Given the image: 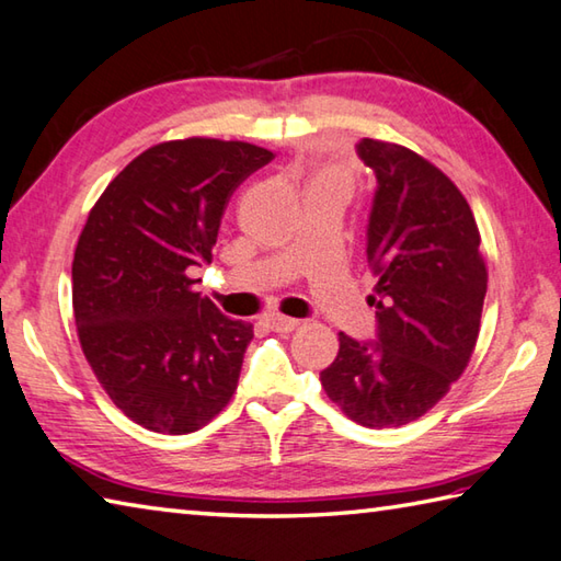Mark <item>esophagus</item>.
<instances>
[{"label":"esophagus","mask_w":561,"mask_h":561,"mask_svg":"<svg viewBox=\"0 0 561 561\" xmlns=\"http://www.w3.org/2000/svg\"><path fill=\"white\" fill-rule=\"evenodd\" d=\"M263 324L273 332H293L295 327L300 324V320H295V317H285V314H266L263 317Z\"/></svg>","instance_id":"34e87169"}]
</instances>
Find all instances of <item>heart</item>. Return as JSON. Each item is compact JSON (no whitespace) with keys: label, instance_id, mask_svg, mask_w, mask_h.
Instances as JSON below:
<instances>
[{"label":"heart","instance_id":"heart-1","mask_svg":"<svg viewBox=\"0 0 561 561\" xmlns=\"http://www.w3.org/2000/svg\"><path fill=\"white\" fill-rule=\"evenodd\" d=\"M332 178H336V175H332Z\"/></svg>","mask_w":561,"mask_h":561}]
</instances>
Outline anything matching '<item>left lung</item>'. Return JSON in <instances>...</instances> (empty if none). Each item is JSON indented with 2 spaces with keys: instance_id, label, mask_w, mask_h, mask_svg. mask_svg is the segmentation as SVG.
Here are the masks:
<instances>
[{
  "instance_id": "1",
  "label": "left lung",
  "mask_w": 561,
  "mask_h": 561,
  "mask_svg": "<svg viewBox=\"0 0 561 561\" xmlns=\"http://www.w3.org/2000/svg\"><path fill=\"white\" fill-rule=\"evenodd\" d=\"M356 153L376 175L366 259L378 283L376 340L340 334L320 374L348 420L400 427L445 398L477 346L485 298L481 237L449 178L405 146L362 139Z\"/></svg>"
}]
</instances>
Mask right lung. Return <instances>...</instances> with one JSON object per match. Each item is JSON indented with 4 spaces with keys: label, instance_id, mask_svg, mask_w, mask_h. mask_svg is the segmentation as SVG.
I'll return each mask as SVG.
<instances>
[{
    "label": "right lung",
    "instance_id": "obj_1",
    "mask_svg": "<svg viewBox=\"0 0 561 561\" xmlns=\"http://www.w3.org/2000/svg\"><path fill=\"white\" fill-rule=\"evenodd\" d=\"M271 158L244 141H165L90 209L72 261L78 336L136 425L187 435L234 396L253 327L195 293L187 271L213 261L229 195Z\"/></svg>",
    "mask_w": 561,
    "mask_h": 561
}]
</instances>
